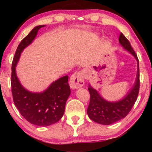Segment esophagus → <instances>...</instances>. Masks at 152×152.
Listing matches in <instances>:
<instances>
[{
	"label": "esophagus",
	"mask_w": 152,
	"mask_h": 152,
	"mask_svg": "<svg viewBox=\"0 0 152 152\" xmlns=\"http://www.w3.org/2000/svg\"><path fill=\"white\" fill-rule=\"evenodd\" d=\"M84 83V74L82 73V72H76L71 76L70 78V86L72 88H80L83 86Z\"/></svg>",
	"instance_id": "esophagus-1"
}]
</instances>
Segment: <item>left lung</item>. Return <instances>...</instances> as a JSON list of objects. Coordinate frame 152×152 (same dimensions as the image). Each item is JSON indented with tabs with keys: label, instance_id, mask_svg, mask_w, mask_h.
Returning a JSON list of instances; mask_svg holds the SVG:
<instances>
[{
	"label": "left lung",
	"instance_id": "1",
	"mask_svg": "<svg viewBox=\"0 0 152 152\" xmlns=\"http://www.w3.org/2000/svg\"><path fill=\"white\" fill-rule=\"evenodd\" d=\"M119 43L125 50L129 51L137 61V74L135 83L127 95L121 101L110 102L102 99L96 90L89 85L90 102L87 113L90 119L97 123L102 125H110L125 118L131 111L138 96L140 91V68L139 60L135 51L125 35L121 33Z\"/></svg>",
	"mask_w": 152,
	"mask_h": 152
}]
</instances>
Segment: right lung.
Listing matches in <instances>:
<instances>
[{"mask_svg": "<svg viewBox=\"0 0 152 152\" xmlns=\"http://www.w3.org/2000/svg\"><path fill=\"white\" fill-rule=\"evenodd\" d=\"M44 26L35 27L18 45L12 63L11 80L15 105L28 122L41 127L54 124L61 119L65 110L66 101L70 94L68 76H64L53 82L46 91L41 93L27 91L18 80L15 67L20 53L35 39L38 30Z\"/></svg>", "mask_w": 152, "mask_h": 152, "instance_id": "obj_1", "label": "right lung"}]
</instances>
